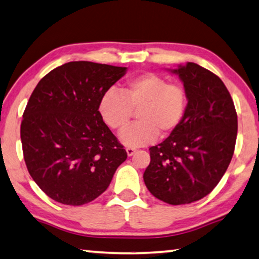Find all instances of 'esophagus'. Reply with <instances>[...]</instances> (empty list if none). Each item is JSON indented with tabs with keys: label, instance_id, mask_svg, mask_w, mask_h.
<instances>
[{
	"label": "esophagus",
	"instance_id": "esophagus-1",
	"mask_svg": "<svg viewBox=\"0 0 259 259\" xmlns=\"http://www.w3.org/2000/svg\"><path fill=\"white\" fill-rule=\"evenodd\" d=\"M125 151H126V154H128V156H133L137 150H136V148H134V147H126Z\"/></svg>",
	"mask_w": 259,
	"mask_h": 259
}]
</instances>
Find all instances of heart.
<instances>
[{
    "label": "heart",
    "mask_w": 259,
    "mask_h": 259,
    "mask_svg": "<svg viewBox=\"0 0 259 259\" xmlns=\"http://www.w3.org/2000/svg\"><path fill=\"white\" fill-rule=\"evenodd\" d=\"M121 93L105 91L98 111L103 121L113 130H121L137 112V123L122 130L120 140L125 146H143L157 136L168 137L184 120L187 95L182 85L168 83L154 73H145L125 82Z\"/></svg>",
    "instance_id": "heart-1"
}]
</instances>
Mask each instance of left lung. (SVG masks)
Masks as SVG:
<instances>
[{"label": "left lung", "mask_w": 259, "mask_h": 259, "mask_svg": "<svg viewBox=\"0 0 259 259\" xmlns=\"http://www.w3.org/2000/svg\"><path fill=\"white\" fill-rule=\"evenodd\" d=\"M170 71L184 83L186 114L168 138L150 148L144 182L156 199L179 205L204 198L224 176L234 153L238 115L216 74L194 63Z\"/></svg>", "instance_id": "obj_1"}]
</instances>
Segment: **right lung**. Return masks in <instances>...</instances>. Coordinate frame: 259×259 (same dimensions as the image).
<instances>
[{
  "label": "right lung",
  "instance_id": "obj_1",
  "mask_svg": "<svg viewBox=\"0 0 259 259\" xmlns=\"http://www.w3.org/2000/svg\"><path fill=\"white\" fill-rule=\"evenodd\" d=\"M125 72L71 61L42 77L30 95L20 125L24 160L33 181L57 202L94 201L128 156L98 111L100 97Z\"/></svg>",
  "mask_w": 259,
  "mask_h": 259
}]
</instances>
